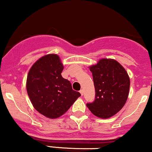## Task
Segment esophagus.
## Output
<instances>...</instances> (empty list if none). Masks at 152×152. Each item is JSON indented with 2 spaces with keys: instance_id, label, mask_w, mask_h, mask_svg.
<instances>
[{
  "instance_id": "34e87169",
  "label": "esophagus",
  "mask_w": 152,
  "mask_h": 152,
  "mask_svg": "<svg viewBox=\"0 0 152 152\" xmlns=\"http://www.w3.org/2000/svg\"><path fill=\"white\" fill-rule=\"evenodd\" d=\"M80 93L81 96H83V94H84V91H83V90L82 89V90H80Z\"/></svg>"
}]
</instances>
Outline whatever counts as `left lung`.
<instances>
[{"instance_id": "8db88e82", "label": "left lung", "mask_w": 152, "mask_h": 152, "mask_svg": "<svg viewBox=\"0 0 152 152\" xmlns=\"http://www.w3.org/2000/svg\"><path fill=\"white\" fill-rule=\"evenodd\" d=\"M95 87L94 102L86 104L96 117L107 119L117 114L126 103L130 77L125 68L112 58H102L90 66Z\"/></svg>"}]
</instances>
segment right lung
I'll return each mask as SVG.
<instances>
[{"label":"right lung","mask_w":152,"mask_h":152,"mask_svg":"<svg viewBox=\"0 0 152 152\" xmlns=\"http://www.w3.org/2000/svg\"><path fill=\"white\" fill-rule=\"evenodd\" d=\"M63 69L59 56L50 53L39 58L27 75L26 87L30 102L48 118L61 117L80 96L72 90L69 81L62 77Z\"/></svg>","instance_id":"add662e5"}]
</instances>
